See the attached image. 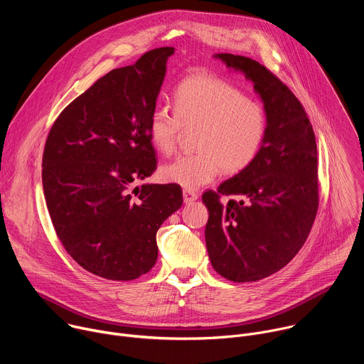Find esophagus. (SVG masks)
<instances>
[{
  "label": "esophagus",
  "instance_id": "34e87169",
  "mask_svg": "<svg viewBox=\"0 0 364 364\" xmlns=\"http://www.w3.org/2000/svg\"><path fill=\"white\" fill-rule=\"evenodd\" d=\"M183 198H184V203H186V204H187V203H193V201L197 200V193L193 191V190L186 188V190H183Z\"/></svg>",
  "mask_w": 364,
  "mask_h": 364
}]
</instances>
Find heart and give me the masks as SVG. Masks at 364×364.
I'll return each instance as SVG.
<instances>
[{
	"mask_svg": "<svg viewBox=\"0 0 364 364\" xmlns=\"http://www.w3.org/2000/svg\"><path fill=\"white\" fill-rule=\"evenodd\" d=\"M267 128L261 103L210 75L184 79L174 93V112L166 107L155 108L146 124L149 141L164 155L176 151L184 131L194 129L196 151L160 170L166 183L188 190L210 183L220 168L226 174L246 168L261 151Z\"/></svg>",
	"mask_w": 364,
	"mask_h": 364,
	"instance_id": "heart-1",
	"label": "heart"
}]
</instances>
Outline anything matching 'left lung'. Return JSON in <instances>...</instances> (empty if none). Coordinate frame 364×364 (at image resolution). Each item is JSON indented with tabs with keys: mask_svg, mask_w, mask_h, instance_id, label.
Instances as JSON below:
<instances>
[{
	"mask_svg": "<svg viewBox=\"0 0 364 364\" xmlns=\"http://www.w3.org/2000/svg\"><path fill=\"white\" fill-rule=\"evenodd\" d=\"M253 82L268 119L256 159L218 191L207 190L205 246L215 271L233 282L267 278L305 243L318 210L317 144L301 102L271 70L245 56L216 55ZM232 198L222 205L220 197Z\"/></svg>",
	"mask_w": 364,
	"mask_h": 364,
	"instance_id": "left-lung-1",
	"label": "left lung"
}]
</instances>
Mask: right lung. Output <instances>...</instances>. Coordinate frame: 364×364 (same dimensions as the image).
I'll return each instance as SVG.
<instances>
[{
	"label": "right lung",
	"instance_id": "add662e5",
	"mask_svg": "<svg viewBox=\"0 0 364 364\" xmlns=\"http://www.w3.org/2000/svg\"><path fill=\"white\" fill-rule=\"evenodd\" d=\"M174 47L114 69L62 111L43 152L51 223L86 271L132 281L157 262V232L183 204L177 184H142L157 168L146 124Z\"/></svg>",
	"mask_w": 364,
	"mask_h": 364
}]
</instances>
